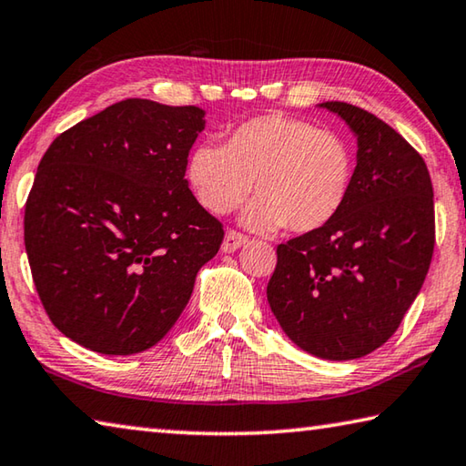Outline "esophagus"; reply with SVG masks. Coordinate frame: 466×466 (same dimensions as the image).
<instances>
[{"label":"esophagus","mask_w":466,"mask_h":466,"mask_svg":"<svg viewBox=\"0 0 466 466\" xmlns=\"http://www.w3.org/2000/svg\"><path fill=\"white\" fill-rule=\"evenodd\" d=\"M247 242H248V236H244L240 232H236V230H228L226 236H224V242H222V250L224 252H234V250H238L240 247H244Z\"/></svg>","instance_id":"34e87169"}]
</instances>
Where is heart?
<instances>
[{
	"label": "heart",
	"instance_id": "b5f03b06",
	"mask_svg": "<svg viewBox=\"0 0 466 466\" xmlns=\"http://www.w3.org/2000/svg\"><path fill=\"white\" fill-rule=\"evenodd\" d=\"M185 177L195 199L211 214H230L255 188L258 199L244 222L306 234L341 214L356 177V157L339 133L271 113L240 123L224 146L193 147Z\"/></svg>",
	"mask_w": 466,
	"mask_h": 466
}]
</instances>
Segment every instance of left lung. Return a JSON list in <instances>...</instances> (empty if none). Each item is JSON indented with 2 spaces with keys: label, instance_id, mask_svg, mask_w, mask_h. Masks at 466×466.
<instances>
[{
  "label": "left lung",
  "instance_id": "left-lung-1",
  "mask_svg": "<svg viewBox=\"0 0 466 466\" xmlns=\"http://www.w3.org/2000/svg\"><path fill=\"white\" fill-rule=\"evenodd\" d=\"M358 136L353 187L333 222L278 247L267 299L286 335L325 360L384 345L428 275L436 216L428 167L368 110L325 102Z\"/></svg>",
  "mask_w": 466,
  "mask_h": 466
}]
</instances>
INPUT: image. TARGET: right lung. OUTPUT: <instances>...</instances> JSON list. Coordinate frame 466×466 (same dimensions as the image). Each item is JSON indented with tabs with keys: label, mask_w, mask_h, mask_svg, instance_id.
I'll return each mask as SVG.
<instances>
[{
	"label": "right lung",
	"mask_w": 466,
	"mask_h": 466,
	"mask_svg": "<svg viewBox=\"0 0 466 466\" xmlns=\"http://www.w3.org/2000/svg\"><path fill=\"white\" fill-rule=\"evenodd\" d=\"M199 106L127 98L63 131L38 164L25 247L55 327L105 356L154 347L175 325L224 226L185 178Z\"/></svg>",
	"instance_id": "obj_1"
}]
</instances>
